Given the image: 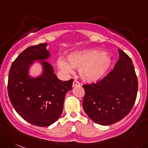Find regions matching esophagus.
Masks as SVG:
<instances>
[{
    "label": "esophagus",
    "mask_w": 148,
    "mask_h": 148,
    "mask_svg": "<svg viewBox=\"0 0 148 148\" xmlns=\"http://www.w3.org/2000/svg\"><path fill=\"white\" fill-rule=\"evenodd\" d=\"M73 88H75V87H78V86H80V83L78 82V81H76L74 80V82H73V85H72Z\"/></svg>",
    "instance_id": "esophagus-1"
}]
</instances>
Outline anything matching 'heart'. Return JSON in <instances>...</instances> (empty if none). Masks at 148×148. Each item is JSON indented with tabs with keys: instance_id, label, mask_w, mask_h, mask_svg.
I'll return each mask as SVG.
<instances>
[{
	"instance_id": "obj_1",
	"label": "heart",
	"mask_w": 148,
	"mask_h": 148,
	"mask_svg": "<svg viewBox=\"0 0 148 148\" xmlns=\"http://www.w3.org/2000/svg\"><path fill=\"white\" fill-rule=\"evenodd\" d=\"M112 58L108 53L94 49H86L70 52L67 61L59 59L58 66L66 74H71L78 69L79 76L87 83H96L107 75L112 66Z\"/></svg>"
}]
</instances>
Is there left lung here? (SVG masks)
<instances>
[{
	"instance_id": "left-lung-1",
	"label": "left lung",
	"mask_w": 148,
	"mask_h": 148,
	"mask_svg": "<svg viewBox=\"0 0 148 148\" xmlns=\"http://www.w3.org/2000/svg\"><path fill=\"white\" fill-rule=\"evenodd\" d=\"M119 60L100 82L84 85L82 107L93 122L110 125L130 112L136 101L138 81L130 58L118 49Z\"/></svg>"
}]
</instances>
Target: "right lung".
<instances>
[{"label":"right lung","instance_id":"1","mask_svg":"<svg viewBox=\"0 0 148 148\" xmlns=\"http://www.w3.org/2000/svg\"><path fill=\"white\" fill-rule=\"evenodd\" d=\"M47 43L29 47L12 63L9 74L8 93L16 112L37 126H49L57 121L63 110L65 96L71 90L74 79L60 80L52 65L47 61L50 52ZM41 74L34 77L30 69L35 63Z\"/></svg>","mask_w":148,"mask_h":148}]
</instances>
